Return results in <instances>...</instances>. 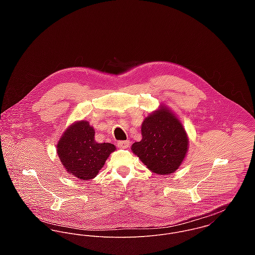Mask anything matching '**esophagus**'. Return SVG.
Instances as JSON below:
<instances>
[{"mask_svg":"<svg viewBox=\"0 0 255 255\" xmlns=\"http://www.w3.org/2000/svg\"><path fill=\"white\" fill-rule=\"evenodd\" d=\"M130 145V141L129 140H125V141H119L118 142V146L122 149H127Z\"/></svg>","mask_w":255,"mask_h":255,"instance_id":"esophagus-1","label":"esophagus"}]
</instances>
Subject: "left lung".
Instances as JSON below:
<instances>
[{
    "label": "left lung",
    "instance_id": "left-lung-1",
    "mask_svg": "<svg viewBox=\"0 0 255 255\" xmlns=\"http://www.w3.org/2000/svg\"><path fill=\"white\" fill-rule=\"evenodd\" d=\"M142 139L131 151L146 167L158 175L176 172L188 151V136L176 114L161 105L150 113L141 125Z\"/></svg>",
    "mask_w": 255,
    "mask_h": 255
}]
</instances>
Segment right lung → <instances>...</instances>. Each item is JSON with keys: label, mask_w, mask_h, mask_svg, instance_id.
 Here are the masks:
<instances>
[{"label": "right lung", "mask_w": 255, "mask_h": 255, "mask_svg": "<svg viewBox=\"0 0 255 255\" xmlns=\"http://www.w3.org/2000/svg\"><path fill=\"white\" fill-rule=\"evenodd\" d=\"M95 130L87 121L72 124L57 144V154L68 174L81 181L95 178L116 150L112 143L95 141Z\"/></svg>", "instance_id": "right-lung-1"}]
</instances>
